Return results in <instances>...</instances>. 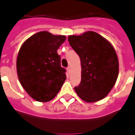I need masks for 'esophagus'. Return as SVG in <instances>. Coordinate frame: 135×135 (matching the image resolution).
Instances as JSON below:
<instances>
[{"instance_id": "obj_1", "label": "esophagus", "mask_w": 135, "mask_h": 135, "mask_svg": "<svg viewBox=\"0 0 135 135\" xmlns=\"http://www.w3.org/2000/svg\"><path fill=\"white\" fill-rule=\"evenodd\" d=\"M66 71H67L68 74H70V72H71V67H70V66H68L67 69H66Z\"/></svg>"}]
</instances>
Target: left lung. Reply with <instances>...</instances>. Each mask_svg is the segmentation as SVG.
<instances>
[{"label":"left lung","instance_id":"1","mask_svg":"<svg viewBox=\"0 0 135 135\" xmlns=\"http://www.w3.org/2000/svg\"><path fill=\"white\" fill-rule=\"evenodd\" d=\"M68 41L81 60V80L74 87L78 96L89 103L106 97L118 77V58L113 46L94 31L71 35Z\"/></svg>","mask_w":135,"mask_h":135}]
</instances>
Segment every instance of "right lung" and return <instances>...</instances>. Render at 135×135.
Here are the masks:
<instances>
[{"mask_svg":"<svg viewBox=\"0 0 135 135\" xmlns=\"http://www.w3.org/2000/svg\"><path fill=\"white\" fill-rule=\"evenodd\" d=\"M66 38L62 35L41 31L26 40L20 49L16 60L18 77L23 88L36 101L46 102L53 99L66 79L57 53Z\"/></svg>","mask_w":135,"mask_h":135,"instance_id":"1","label":"right lung"}]
</instances>
